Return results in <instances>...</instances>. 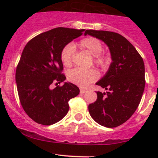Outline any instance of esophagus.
Returning <instances> with one entry per match:
<instances>
[{
	"label": "esophagus",
	"mask_w": 158,
	"mask_h": 158,
	"mask_svg": "<svg viewBox=\"0 0 158 158\" xmlns=\"http://www.w3.org/2000/svg\"><path fill=\"white\" fill-rule=\"evenodd\" d=\"M85 92H86V89H80V93H81V94L85 93Z\"/></svg>",
	"instance_id": "obj_1"
}]
</instances>
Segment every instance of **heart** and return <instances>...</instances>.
<instances>
[{"instance_id":"b5f03b06","label":"heart","mask_w":158,"mask_h":158,"mask_svg":"<svg viewBox=\"0 0 158 158\" xmlns=\"http://www.w3.org/2000/svg\"><path fill=\"white\" fill-rule=\"evenodd\" d=\"M85 51L93 56V62L96 66L106 68L109 66L110 59L106 55H102L103 50L102 44L99 40L95 37H86L82 40L77 45L67 44L63 47L60 52V59L66 67H69L73 64V59L75 54V47ZM98 77V72L94 69H82L76 68L69 70L67 73V79L72 83L80 87H85L89 84L95 82Z\"/></svg>"}]
</instances>
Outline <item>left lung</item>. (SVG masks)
<instances>
[{"mask_svg":"<svg viewBox=\"0 0 158 158\" xmlns=\"http://www.w3.org/2000/svg\"><path fill=\"white\" fill-rule=\"evenodd\" d=\"M109 47L112 62L107 73L96 82L106 90L97 92V100L89 106L91 117L98 124L115 128L128 121L138 107L145 85L142 57L130 42L119 33L86 30Z\"/></svg>","mask_w":158,"mask_h":158,"instance_id":"left-lung-1","label":"left lung"}]
</instances>
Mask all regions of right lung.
<instances>
[{
	"mask_svg": "<svg viewBox=\"0 0 158 158\" xmlns=\"http://www.w3.org/2000/svg\"><path fill=\"white\" fill-rule=\"evenodd\" d=\"M84 31L54 28L37 35L25 46L16 69V83L22 107L36 123L58 122L68 113L69 100L79 95V89L71 82L53 89L51 85L66 80L60 52Z\"/></svg>",
	"mask_w": 158,
	"mask_h": 158,
	"instance_id": "obj_1",
	"label": "right lung"
}]
</instances>
